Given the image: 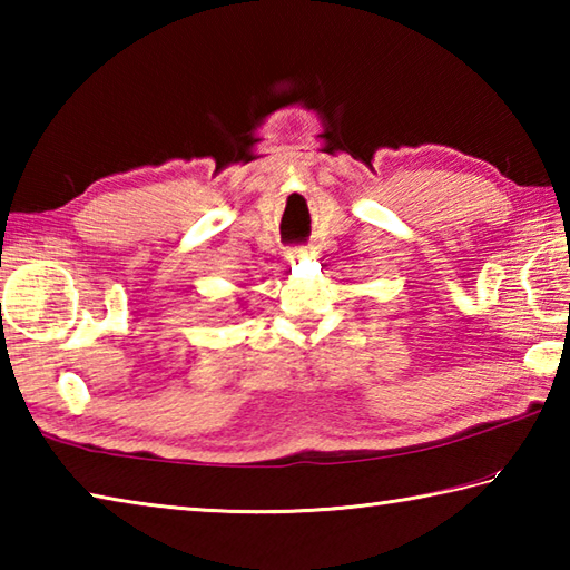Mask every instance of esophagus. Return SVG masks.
I'll return each instance as SVG.
<instances>
[{"label":"esophagus","instance_id":"obj_1","mask_svg":"<svg viewBox=\"0 0 570 570\" xmlns=\"http://www.w3.org/2000/svg\"><path fill=\"white\" fill-rule=\"evenodd\" d=\"M304 254H306V247L292 249V252H288V262H294V259H298V256H304Z\"/></svg>","mask_w":570,"mask_h":570}]
</instances>
